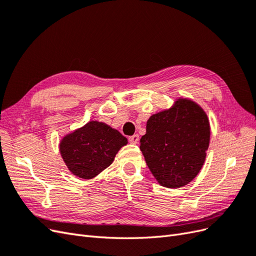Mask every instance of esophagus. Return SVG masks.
Here are the masks:
<instances>
[{
  "label": "esophagus",
  "instance_id": "34e87169",
  "mask_svg": "<svg viewBox=\"0 0 256 256\" xmlns=\"http://www.w3.org/2000/svg\"><path fill=\"white\" fill-rule=\"evenodd\" d=\"M138 134H134V136H129V142L131 143V144H136L138 142Z\"/></svg>",
  "mask_w": 256,
  "mask_h": 256
}]
</instances>
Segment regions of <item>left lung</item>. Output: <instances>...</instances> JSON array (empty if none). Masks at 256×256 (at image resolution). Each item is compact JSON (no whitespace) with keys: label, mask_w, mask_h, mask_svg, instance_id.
<instances>
[{"label":"left lung","mask_w":256,"mask_h":256,"mask_svg":"<svg viewBox=\"0 0 256 256\" xmlns=\"http://www.w3.org/2000/svg\"><path fill=\"white\" fill-rule=\"evenodd\" d=\"M210 138L204 110L180 98L171 109L152 115L140 150L157 182L166 188L189 184L202 168Z\"/></svg>","instance_id":"8db88e82"}]
</instances>
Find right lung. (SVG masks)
Listing matches in <instances>:
<instances>
[{
  "mask_svg": "<svg viewBox=\"0 0 256 256\" xmlns=\"http://www.w3.org/2000/svg\"><path fill=\"white\" fill-rule=\"evenodd\" d=\"M127 138L104 122H88L63 138L60 152L74 175L90 180L109 166Z\"/></svg>",
  "mask_w": 256,
  "mask_h": 256,
  "instance_id": "obj_1",
  "label": "right lung"
}]
</instances>
